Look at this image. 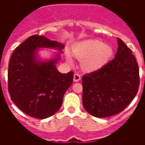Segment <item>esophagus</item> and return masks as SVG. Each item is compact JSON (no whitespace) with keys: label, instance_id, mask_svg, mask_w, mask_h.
Masks as SVG:
<instances>
[{"label":"esophagus","instance_id":"34e87169","mask_svg":"<svg viewBox=\"0 0 145 145\" xmlns=\"http://www.w3.org/2000/svg\"><path fill=\"white\" fill-rule=\"evenodd\" d=\"M80 80V76L78 74H74V81L78 82Z\"/></svg>","mask_w":145,"mask_h":145}]
</instances>
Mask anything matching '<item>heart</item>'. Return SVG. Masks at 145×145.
I'll list each match as a JSON object with an SVG mask.
<instances>
[{
	"label": "heart",
	"mask_w": 145,
	"mask_h": 145,
	"mask_svg": "<svg viewBox=\"0 0 145 145\" xmlns=\"http://www.w3.org/2000/svg\"><path fill=\"white\" fill-rule=\"evenodd\" d=\"M74 54L77 59L82 61L83 70L93 72L108 64L113 55V48L110 45L103 44L99 40H86L75 46ZM66 60L70 65L73 64L70 55L67 54Z\"/></svg>",
	"instance_id": "obj_1"
}]
</instances>
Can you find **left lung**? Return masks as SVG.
Instances as JSON below:
<instances>
[{
	"mask_svg": "<svg viewBox=\"0 0 145 145\" xmlns=\"http://www.w3.org/2000/svg\"><path fill=\"white\" fill-rule=\"evenodd\" d=\"M114 59L82 78L83 105L95 117H111L127 107L139 86V69L133 51L117 38Z\"/></svg>",
	"mask_w": 145,
	"mask_h": 145,
	"instance_id": "obj_1",
	"label": "left lung"
}]
</instances>
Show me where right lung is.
I'll use <instances>...</instances> for the list:
<instances>
[{
	"instance_id": "obj_1",
	"label": "right lung",
	"mask_w": 145,
	"mask_h": 145,
	"mask_svg": "<svg viewBox=\"0 0 145 145\" xmlns=\"http://www.w3.org/2000/svg\"><path fill=\"white\" fill-rule=\"evenodd\" d=\"M65 45L45 36L32 35L12 52L8 68V91L13 103L31 117L45 119L61 108L63 97L73 83L74 73L61 74L56 64ZM59 53L50 59L40 58V48Z\"/></svg>"
}]
</instances>
